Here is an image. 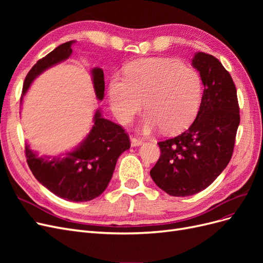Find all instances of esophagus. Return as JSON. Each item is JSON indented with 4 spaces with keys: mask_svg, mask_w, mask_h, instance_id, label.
<instances>
[{
    "mask_svg": "<svg viewBox=\"0 0 263 263\" xmlns=\"http://www.w3.org/2000/svg\"><path fill=\"white\" fill-rule=\"evenodd\" d=\"M130 141H132V146L133 147H137V146H140L142 144V141H144V139L138 137V136H132L130 137Z\"/></svg>",
    "mask_w": 263,
    "mask_h": 263,
    "instance_id": "obj_1",
    "label": "esophagus"
}]
</instances>
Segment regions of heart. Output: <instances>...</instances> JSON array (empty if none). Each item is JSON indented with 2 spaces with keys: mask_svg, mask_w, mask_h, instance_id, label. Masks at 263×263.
<instances>
[{
  "mask_svg": "<svg viewBox=\"0 0 263 263\" xmlns=\"http://www.w3.org/2000/svg\"><path fill=\"white\" fill-rule=\"evenodd\" d=\"M124 73L114 74L108 84L110 106L119 121L130 122L145 101L146 133L157 126L165 133L178 132L195 116L203 87L195 70L176 60L146 58L129 63Z\"/></svg>",
  "mask_w": 263,
  "mask_h": 263,
  "instance_id": "obj_1",
  "label": "heart"
}]
</instances>
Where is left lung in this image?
Returning <instances> with one entry per match:
<instances>
[{
	"instance_id": "left-lung-1",
	"label": "left lung",
	"mask_w": 263,
	"mask_h": 263,
	"mask_svg": "<svg viewBox=\"0 0 263 263\" xmlns=\"http://www.w3.org/2000/svg\"><path fill=\"white\" fill-rule=\"evenodd\" d=\"M192 65L200 71L204 92L189 129L159 141L160 158L150 170L156 184L172 196H189L210 186L232 159L239 104L232 76L214 55L197 52Z\"/></svg>"
}]
</instances>
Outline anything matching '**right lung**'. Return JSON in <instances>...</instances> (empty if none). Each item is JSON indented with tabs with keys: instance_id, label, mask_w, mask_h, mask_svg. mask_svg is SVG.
<instances>
[{
	"instance_id": "add662e5",
	"label": "right lung",
	"mask_w": 263,
	"mask_h": 263,
	"mask_svg": "<svg viewBox=\"0 0 263 263\" xmlns=\"http://www.w3.org/2000/svg\"><path fill=\"white\" fill-rule=\"evenodd\" d=\"M74 41L58 46L29 70L23 84V95L31 81L47 68L69 58ZM93 83L97 98L104 97V73L93 70ZM128 134L121 125L101 117L98 110L94 115V126L83 144L66 158H38L28 146L25 147L26 161L34 177L50 192L67 201L87 202L101 195L112 179L118 157L129 149Z\"/></svg>"
}]
</instances>
